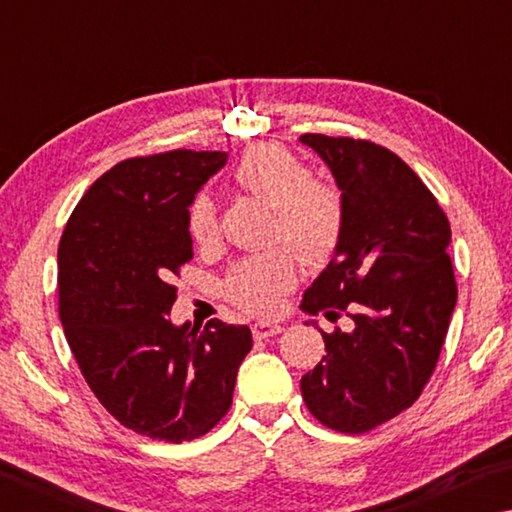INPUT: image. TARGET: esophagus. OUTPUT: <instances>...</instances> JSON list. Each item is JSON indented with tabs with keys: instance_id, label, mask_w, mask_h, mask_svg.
Masks as SVG:
<instances>
[{
	"instance_id": "esophagus-1",
	"label": "esophagus",
	"mask_w": 512,
	"mask_h": 512,
	"mask_svg": "<svg viewBox=\"0 0 512 512\" xmlns=\"http://www.w3.org/2000/svg\"><path fill=\"white\" fill-rule=\"evenodd\" d=\"M250 329H253V336H255V339H268V336L280 334L284 327H282V325H277V323H264V320H262V323H255V325L250 327Z\"/></svg>"
}]
</instances>
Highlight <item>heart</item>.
Returning <instances> with one entry per match:
<instances>
[{
	"label": "heart",
	"instance_id": "heart-1",
	"mask_svg": "<svg viewBox=\"0 0 512 512\" xmlns=\"http://www.w3.org/2000/svg\"><path fill=\"white\" fill-rule=\"evenodd\" d=\"M235 185L273 205V239H282L309 266H323L343 239L345 207L339 189L311 178L296 153L280 144H253L232 169ZM187 230L198 246L219 237V214L207 194L194 196L187 207ZM296 259L284 248L241 259L225 275L223 289L237 307L271 316L282 298L296 287Z\"/></svg>",
	"mask_w": 512,
	"mask_h": 512
}]
</instances>
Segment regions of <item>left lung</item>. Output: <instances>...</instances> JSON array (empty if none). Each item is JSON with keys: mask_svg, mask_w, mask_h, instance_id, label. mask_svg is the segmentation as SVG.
<instances>
[{"mask_svg": "<svg viewBox=\"0 0 512 512\" xmlns=\"http://www.w3.org/2000/svg\"><path fill=\"white\" fill-rule=\"evenodd\" d=\"M345 207L343 239L302 298L309 314L345 329L320 332L327 357L300 379L314 418L366 433L418 400L436 370L456 280L449 221L427 185L393 151L368 140L307 133Z\"/></svg>", "mask_w": 512, "mask_h": 512, "instance_id": "8db88e82", "label": "left lung"}]
</instances>
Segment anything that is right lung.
Returning <instances> with one entry per match:
<instances>
[{
	"label": "right lung",
	"instance_id": "1",
	"mask_svg": "<svg viewBox=\"0 0 512 512\" xmlns=\"http://www.w3.org/2000/svg\"><path fill=\"white\" fill-rule=\"evenodd\" d=\"M228 153L128 158L74 207L58 246V314L81 375L112 418L167 443L201 438L230 411L253 348L246 325L176 327L171 277L194 257L187 207Z\"/></svg>",
	"mask_w": 512,
	"mask_h": 512
}]
</instances>
